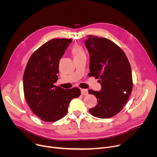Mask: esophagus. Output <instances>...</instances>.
Here are the masks:
<instances>
[{"label":"esophagus","mask_w":157,"mask_h":157,"mask_svg":"<svg viewBox=\"0 0 157 157\" xmlns=\"http://www.w3.org/2000/svg\"><path fill=\"white\" fill-rule=\"evenodd\" d=\"M81 94H82V95H87L88 94V90L87 89H81Z\"/></svg>","instance_id":"esophagus-1"}]
</instances>
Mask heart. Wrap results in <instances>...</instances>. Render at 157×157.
I'll return each mask as SVG.
<instances>
[{
    "label": "heart",
    "instance_id": "heart-1",
    "mask_svg": "<svg viewBox=\"0 0 157 157\" xmlns=\"http://www.w3.org/2000/svg\"><path fill=\"white\" fill-rule=\"evenodd\" d=\"M71 52L74 55V58H77L85 55V52H84L83 48L79 45H74L72 48Z\"/></svg>",
    "mask_w": 157,
    "mask_h": 157
}]
</instances>
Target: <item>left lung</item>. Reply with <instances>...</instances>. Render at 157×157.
<instances>
[{
    "label": "left lung",
    "instance_id": "obj_1",
    "mask_svg": "<svg viewBox=\"0 0 157 157\" xmlns=\"http://www.w3.org/2000/svg\"><path fill=\"white\" fill-rule=\"evenodd\" d=\"M86 46L90 54L89 77L99 78L101 91L89 90L98 99L89 109L99 118L113 117L123 109L132 90L131 68L123 50L111 40L89 35Z\"/></svg>",
    "mask_w": 157,
    "mask_h": 157
}]
</instances>
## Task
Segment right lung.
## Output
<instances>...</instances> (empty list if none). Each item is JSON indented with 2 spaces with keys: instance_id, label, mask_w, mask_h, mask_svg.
Segmentation results:
<instances>
[{
  "instance_id": "add662e5",
  "label": "right lung",
  "mask_w": 157,
  "mask_h": 157,
  "mask_svg": "<svg viewBox=\"0 0 157 157\" xmlns=\"http://www.w3.org/2000/svg\"><path fill=\"white\" fill-rule=\"evenodd\" d=\"M71 39H52L31 56L23 75L24 94L33 113L42 121L54 122L64 117L70 102L80 95L78 88L56 86L59 62Z\"/></svg>"
}]
</instances>
